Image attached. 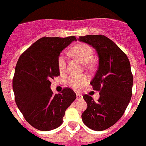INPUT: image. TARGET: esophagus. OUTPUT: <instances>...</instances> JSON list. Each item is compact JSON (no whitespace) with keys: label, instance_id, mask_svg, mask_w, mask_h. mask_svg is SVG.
I'll list each match as a JSON object with an SVG mask.
<instances>
[{"label":"esophagus","instance_id":"obj_1","mask_svg":"<svg viewBox=\"0 0 146 146\" xmlns=\"http://www.w3.org/2000/svg\"><path fill=\"white\" fill-rule=\"evenodd\" d=\"M82 98V96L81 94H76V100H80Z\"/></svg>","mask_w":146,"mask_h":146}]
</instances>
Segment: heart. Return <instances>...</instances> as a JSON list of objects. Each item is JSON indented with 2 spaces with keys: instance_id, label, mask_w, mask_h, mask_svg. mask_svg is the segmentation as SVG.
Segmentation results:
<instances>
[{
  "instance_id": "1",
  "label": "heart",
  "mask_w": 146,
  "mask_h": 146,
  "mask_svg": "<svg viewBox=\"0 0 146 146\" xmlns=\"http://www.w3.org/2000/svg\"><path fill=\"white\" fill-rule=\"evenodd\" d=\"M71 52L76 58L87 65L90 64L94 56V52L92 47L85 43H79L76 45L72 48ZM66 62H67V58L65 54L64 53L59 54L58 58V67L61 73H64L66 70ZM88 81H89V77L85 74L71 75L67 79V84L73 90L79 91L87 85Z\"/></svg>"
}]
</instances>
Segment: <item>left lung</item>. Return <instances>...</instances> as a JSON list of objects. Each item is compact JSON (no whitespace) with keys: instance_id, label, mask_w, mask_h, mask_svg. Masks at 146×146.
<instances>
[{"instance_id":"left-lung-1","label":"left lung","mask_w":146,"mask_h":146,"mask_svg":"<svg viewBox=\"0 0 146 146\" xmlns=\"http://www.w3.org/2000/svg\"><path fill=\"white\" fill-rule=\"evenodd\" d=\"M79 40L93 46L99 57L98 69L90 84L100 92V98L94 101L88 94L83 96L88 107L82 119L90 129L104 131L121 118L131 99V64L126 54L104 35H86Z\"/></svg>"}]
</instances>
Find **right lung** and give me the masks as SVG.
Listing matches in <instances>:
<instances>
[{
    "mask_svg": "<svg viewBox=\"0 0 146 146\" xmlns=\"http://www.w3.org/2000/svg\"><path fill=\"white\" fill-rule=\"evenodd\" d=\"M74 36L42 37L27 48L18 60L13 79L15 101L32 127L47 131L63 123L65 111L76 98L69 88L53 94L51 79L60 75L58 58Z\"/></svg>",
    "mask_w": 146,
    "mask_h": 146,
    "instance_id": "obj_1",
    "label": "right lung"
}]
</instances>
